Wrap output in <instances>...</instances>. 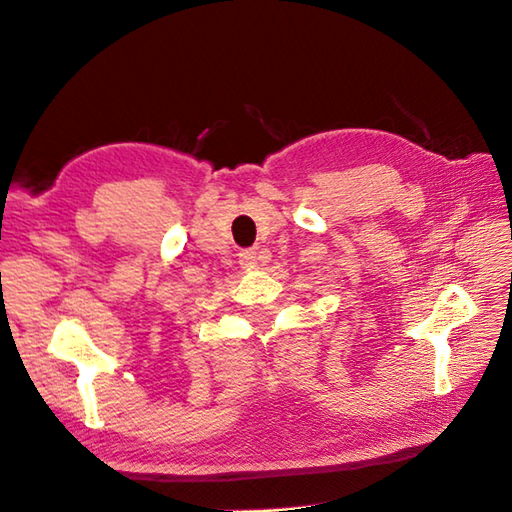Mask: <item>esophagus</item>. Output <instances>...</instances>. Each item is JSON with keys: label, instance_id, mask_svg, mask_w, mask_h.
I'll return each instance as SVG.
<instances>
[{"label": "esophagus", "instance_id": "34e87169", "mask_svg": "<svg viewBox=\"0 0 512 512\" xmlns=\"http://www.w3.org/2000/svg\"><path fill=\"white\" fill-rule=\"evenodd\" d=\"M268 259H270V255L266 251H261V248H257V246L244 248V251L240 253V264L244 270H251V268H257L259 264H266Z\"/></svg>", "mask_w": 512, "mask_h": 512}]
</instances>
